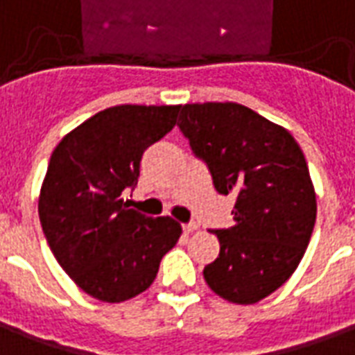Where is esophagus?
<instances>
[{"mask_svg": "<svg viewBox=\"0 0 355 355\" xmlns=\"http://www.w3.org/2000/svg\"><path fill=\"white\" fill-rule=\"evenodd\" d=\"M183 231L187 232V234H191V232L198 231V225H196V223H187V225H183Z\"/></svg>", "mask_w": 355, "mask_h": 355, "instance_id": "1", "label": "esophagus"}]
</instances>
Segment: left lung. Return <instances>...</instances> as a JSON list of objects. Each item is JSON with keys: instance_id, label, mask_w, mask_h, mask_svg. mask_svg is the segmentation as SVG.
I'll return each instance as SVG.
<instances>
[{"instance_id": "1", "label": "left lung", "mask_w": 355, "mask_h": 355, "mask_svg": "<svg viewBox=\"0 0 355 355\" xmlns=\"http://www.w3.org/2000/svg\"><path fill=\"white\" fill-rule=\"evenodd\" d=\"M178 126L217 193L234 196V225L214 231L221 248L204 280L225 301L255 304L289 280L314 231L304 155L284 126L234 102L185 103Z\"/></svg>"}]
</instances>
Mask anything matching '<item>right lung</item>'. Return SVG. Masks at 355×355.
<instances>
[{
    "label": "right lung",
    "instance_id": "obj_1",
    "mask_svg": "<svg viewBox=\"0 0 355 355\" xmlns=\"http://www.w3.org/2000/svg\"><path fill=\"white\" fill-rule=\"evenodd\" d=\"M180 105H115L66 134L51 155L40 221L64 272L98 301L146 291L181 236L172 217H147L123 202L138 185L147 147L175 126Z\"/></svg>",
    "mask_w": 355,
    "mask_h": 355
}]
</instances>
